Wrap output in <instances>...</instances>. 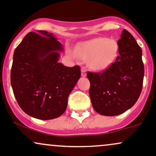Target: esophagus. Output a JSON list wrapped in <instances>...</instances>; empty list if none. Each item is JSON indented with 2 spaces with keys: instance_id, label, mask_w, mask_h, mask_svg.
I'll return each instance as SVG.
<instances>
[{
  "instance_id": "34e87169",
  "label": "esophagus",
  "mask_w": 156,
  "mask_h": 156,
  "mask_svg": "<svg viewBox=\"0 0 156 156\" xmlns=\"http://www.w3.org/2000/svg\"><path fill=\"white\" fill-rule=\"evenodd\" d=\"M81 75H82V76H83V77H85V76H86V71H85V69H82V71H81Z\"/></svg>"
}]
</instances>
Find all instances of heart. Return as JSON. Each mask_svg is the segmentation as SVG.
<instances>
[{"mask_svg":"<svg viewBox=\"0 0 156 156\" xmlns=\"http://www.w3.org/2000/svg\"><path fill=\"white\" fill-rule=\"evenodd\" d=\"M119 45L115 40L98 37L80 43L75 51L69 50L73 57L79 56L86 60L89 68L94 71H103L108 69L116 59Z\"/></svg>","mask_w":156,"mask_h":156,"instance_id":"1","label":"heart"}]
</instances>
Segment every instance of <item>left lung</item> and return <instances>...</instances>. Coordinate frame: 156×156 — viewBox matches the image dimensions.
<instances>
[{
    "label": "left lung",
    "instance_id": "obj_1",
    "mask_svg": "<svg viewBox=\"0 0 156 156\" xmlns=\"http://www.w3.org/2000/svg\"><path fill=\"white\" fill-rule=\"evenodd\" d=\"M117 44L119 55L108 69L87 73L93 108L103 116L125 113L137 101L142 89L144 67L141 47L126 29Z\"/></svg>",
    "mask_w": 156,
    "mask_h": 156
}]
</instances>
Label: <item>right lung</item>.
Returning a JSON list of instances; mask_svg holds the SVG:
<instances>
[{"label":"right lung","instance_id":"right-lung-1","mask_svg":"<svg viewBox=\"0 0 156 156\" xmlns=\"http://www.w3.org/2000/svg\"><path fill=\"white\" fill-rule=\"evenodd\" d=\"M29 32L15 48L11 85L19 106L26 114L53 119L66 111L68 97L80 78V67L60 62L62 45L52 33Z\"/></svg>","mask_w":156,"mask_h":156}]
</instances>
